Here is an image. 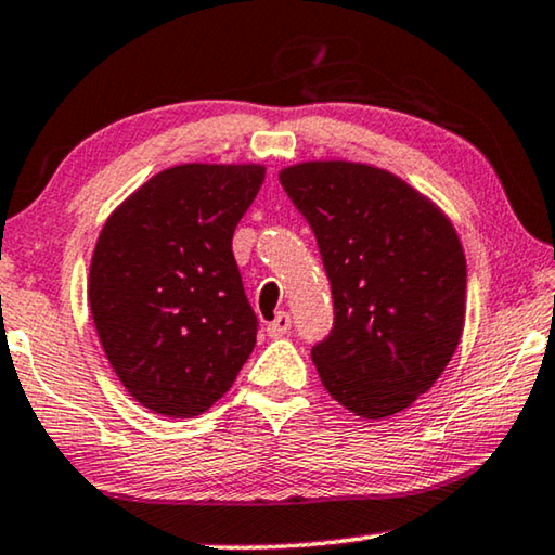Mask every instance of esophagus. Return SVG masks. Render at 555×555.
Listing matches in <instances>:
<instances>
[{
	"label": "esophagus",
	"mask_w": 555,
	"mask_h": 555,
	"mask_svg": "<svg viewBox=\"0 0 555 555\" xmlns=\"http://www.w3.org/2000/svg\"><path fill=\"white\" fill-rule=\"evenodd\" d=\"M288 328H292V315L286 311H279L276 319L267 325V333L271 338H279V336H286Z\"/></svg>",
	"instance_id": "esophagus-1"
}]
</instances>
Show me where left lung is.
Segmentation results:
<instances>
[{"instance_id":"obj_1","label":"left lung","mask_w":555,"mask_h":555,"mask_svg":"<svg viewBox=\"0 0 555 555\" xmlns=\"http://www.w3.org/2000/svg\"><path fill=\"white\" fill-rule=\"evenodd\" d=\"M331 281L333 328L311 358L343 408L383 420L444 373L464 328L467 259L433 199L398 175L346 160L284 167Z\"/></svg>"}]
</instances>
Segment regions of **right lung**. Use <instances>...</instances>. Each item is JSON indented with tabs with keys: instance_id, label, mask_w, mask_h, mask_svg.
Segmentation results:
<instances>
[{
	"instance_id": "obj_1",
	"label": "right lung",
	"mask_w": 555,
	"mask_h": 555,
	"mask_svg": "<svg viewBox=\"0 0 555 555\" xmlns=\"http://www.w3.org/2000/svg\"><path fill=\"white\" fill-rule=\"evenodd\" d=\"M263 175V165H175L105 219L88 304L122 388L155 415H202L251 356L259 321L232 236Z\"/></svg>"
}]
</instances>
